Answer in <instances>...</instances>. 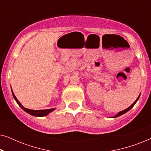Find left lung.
I'll return each mask as SVG.
<instances>
[{
    "mask_svg": "<svg viewBox=\"0 0 151 151\" xmlns=\"http://www.w3.org/2000/svg\"><path fill=\"white\" fill-rule=\"evenodd\" d=\"M139 97H138V98H137V100H136L135 101V102H133V104H132V105H131V106H130L129 107V108L126 109H125V110H124V111H121V112H119V113H118V114H117V115H116V116H114V117H118V116H120V115H123V114H124V113H127V111H129L130 110V109H131L132 108V107H133V106H134V105H135V103H136V102H137V101L138 100V99H139Z\"/></svg>",
    "mask_w": 151,
    "mask_h": 151,
    "instance_id": "8db88e82",
    "label": "left lung"
}]
</instances>
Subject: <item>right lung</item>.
<instances>
[{"mask_svg": "<svg viewBox=\"0 0 151 151\" xmlns=\"http://www.w3.org/2000/svg\"><path fill=\"white\" fill-rule=\"evenodd\" d=\"M12 94H13V96H14V98L15 99V100L16 101V102L18 103V104L19 105V106L21 107V108L23 109V110L27 112L29 114L32 115H34V116H37V117H43V116H46L47 115H48L49 113L52 112L53 110H55V109H45V110H31V109H26L24 108V106H22L21 104L19 102V101L17 100V98H16V96H14V93L12 92Z\"/></svg>", "mask_w": 151, "mask_h": 151, "instance_id": "obj_1", "label": "right lung"}]
</instances>
